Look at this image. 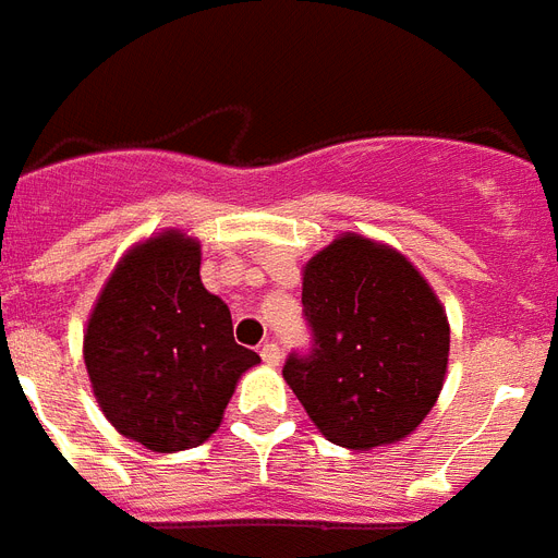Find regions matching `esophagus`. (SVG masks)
<instances>
[{
	"label": "esophagus",
	"mask_w": 558,
	"mask_h": 558,
	"mask_svg": "<svg viewBox=\"0 0 558 558\" xmlns=\"http://www.w3.org/2000/svg\"><path fill=\"white\" fill-rule=\"evenodd\" d=\"M260 357H264L266 366H278L283 352H280L278 343H264V350H260Z\"/></svg>",
	"instance_id": "1"
}]
</instances>
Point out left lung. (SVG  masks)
Masks as SVG:
<instances>
[{
	"mask_svg": "<svg viewBox=\"0 0 558 558\" xmlns=\"http://www.w3.org/2000/svg\"><path fill=\"white\" fill-rule=\"evenodd\" d=\"M303 312L315 350L283 378L320 436L366 452L415 433L447 378L450 320L410 257L338 234L303 266Z\"/></svg>",
	"mask_w": 558,
	"mask_h": 558,
	"instance_id": "8db88e82",
	"label": "left lung"
}]
</instances>
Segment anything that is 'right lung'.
Wrapping results in <instances>:
<instances>
[{
	"label": "right lung",
	"instance_id": "add662e5",
	"mask_svg": "<svg viewBox=\"0 0 558 558\" xmlns=\"http://www.w3.org/2000/svg\"><path fill=\"white\" fill-rule=\"evenodd\" d=\"M201 240L162 229L117 260L88 315L83 357L99 410L151 452L192 450L223 421L260 355L201 280Z\"/></svg>",
	"mask_w": 558,
	"mask_h": 558
}]
</instances>
